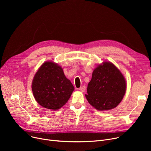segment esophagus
Listing matches in <instances>:
<instances>
[{"instance_id": "34e87169", "label": "esophagus", "mask_w": 151, "mask_h": 151, "mask_svg": "<svg viewBox=\"0 0 151 151\" xmlns=\"http://www.w3.org/2000/svg\"><path fill=\"white\" fill-rule=\"evenodd\" d=\"M80 89V91H81V92H84V91H86V86H81V87H80V89Z\"/></svg>"}]
</instances>
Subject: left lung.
Here are the masks:
<instances>
[{
	"label": "left lung",
	"mask_w": 151,
	"mask_h": 151,
	"mask_svg": "<svg viewBox=\"0 0 151 151\" xmlns=\"http://www.w3.org/2000/svg\"><path fill=\"white\" fill-rule=\"evenodd\" d=\"M125 91V80L119 70L112 63L105 62L93 70L85 96L98 110H109L119 104Z\"/></svg>",
	"instance_id": "obj_1"
}]
</instances>
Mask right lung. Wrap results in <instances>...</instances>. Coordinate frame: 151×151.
<instances>
[{
    "label": "right lung",
    "instance_id": "obj_1",
    "mask_svg": "<svg viewBox=\"0 0 151 151\" xmlns=\"http://www.w3.org/2000/svg\"><path fill=\"white\" fill-rule=\"evenodd\" d=\"M32 89L38 104L47 109L58 110L67 102L74 87L60 66L52 62H46L37 71Z\"/></svg>",
    "mask_w": 151,
    "mask_h": 151
}]
</instances>
